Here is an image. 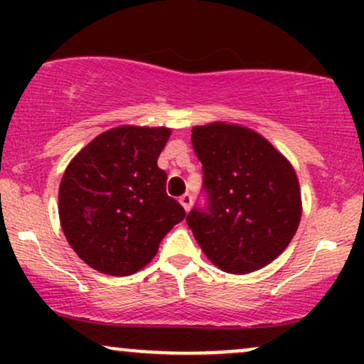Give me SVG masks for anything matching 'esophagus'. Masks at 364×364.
I'll list each match as a JSON object with an SVG mask.
<instances>
[{
	"mask_svg": "<svg viewBox=\"0 0 364 364\" xmlns=\"http://www.w3.org/2000/svg\"><path fill=\"white\" fill-rule=\"evenodd\" d=\"M191 202H193V200H191V195H190V193H185V195H181V196H179V203H181L183 208H185L186 212L190 210V207H191Z\"/></svg>",
	"mask_w": 364,
	"mask_h": 364,
	"instance_id": "34e87169",
	"label": "esophagus"
}]
</instances>
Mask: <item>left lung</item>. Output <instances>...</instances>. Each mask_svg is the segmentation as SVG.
Returning a JSON list of instances; mask_svg holds the SVG:
<instances>
[{"mask_svg":"<svg viewBox=\"0 0 364 364\" xmlns=\"http://www.w3.org/2000/svg\"><path fill=\"white\" fill-rule=\"evenodd\" d=\"M202 162L207 205H195L188 228L207 258L229 274H250L281 255L301 219L298 176L262 135L240 124L191 129Z\"/></svg>","mask_w":364,"mask_h":364,"instance_id":"left-lung-1","label":"left lung"}]
</instances>
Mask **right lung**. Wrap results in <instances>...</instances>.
<instances>
[{"label":"right lung","instance_id":"obj_1","mask_svg":"<svg viewBox=\"0 0 364 364\" xmlns=\"http://www.w3.org/2000/svg\"><path fill=\"white\" fill-rule=\"evenodd\" d=\"M169 128L118 127L104 132L70 162L60 185V220L75 253L109 275L139 272L162 237L185 219L166 193L157 159Z\"/></svg>","mask_w":364,"mask_h":364}]
</instances>
